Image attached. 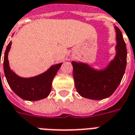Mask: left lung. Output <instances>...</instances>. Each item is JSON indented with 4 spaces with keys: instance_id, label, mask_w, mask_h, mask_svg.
<instances>
[{
    "instance_id": "left-lung-1",
    "label": "left lung",
    "mask_w": 135,
    "mask_h": 135,
    "mask_svg": "<svg viewBox=\"0 0 135 135\" xmlns=\"http://www.w3.org/2000/svg\"><path fill=\"white\" fill-rule=\"evenodd\" d=\"M114 28L116 54L105 68L97 69L87 63H71L75 87L82 97L93 100L108 98L122 79L127 65V47L119 28L117 26Z\"/></svg>"
}]
</instances>
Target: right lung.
Listing matches in <instances>:
<instances>
[{
  "mask_svg": "<svg viewBox=\"0 0 135 135\" xmlns=\"http://www.w3.org/2000/svg\"><path fill=\"white\" fill-rule=\"evenodd\" d=\"M11 44V41L7 46L3 59L4 73L11 89L24 100L38 101L47 97L51 91L53 79L63 63L53 65L45 72L35 76L21 77L10 68L8 56Z\"/></svg>",
  "mask_w": 135,
  "mask_h": 135,
  "instance_id": "1",
  "label": "right lung"
}]
</instances>
